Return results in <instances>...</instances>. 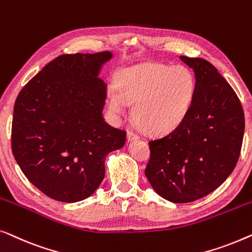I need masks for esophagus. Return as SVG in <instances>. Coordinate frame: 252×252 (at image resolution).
<instances>
[{
    "label": "esophagus",
    "instance_id": "1",
    "mask_svg": "<svg viewBox=\"0 0 252 252\" xmlns=\"http://www.w3.org/2000/svg\"><path fill=\"white\" fill-rule=\"evenodd\" d=\"M126 139L127 141H133V140H137L138 139V136L132 131H127L126 133Z\"/></svg>",
    "mask_w": 252,
    "mask_h": 252
}]
</instances>
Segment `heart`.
Returning <instances> with one entry per match:
<instances>
[{"label":"heart","mask_w":252,"mask_h":252,"mask_svg":"<svg viewBox=\"0 0 252 252\" xmlns=\"http://www.w3.org/2000/svg\"><path fill=\"white\" fill-rule=\"evenodd\" d=\"M116 87L106 92L111 114L121 116L132 106V119L144 132H171L189 114L195 94V77L183 65L140 63L116 74Z\"/></svg>","instance_id":"obj_1"}]
</instances>
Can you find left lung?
Listing matches in <instances>:
<instances>
[{"mask_svg":"<svg viewBox=\"0 0 252 252\" xmlns=\"http://www.w3.org/2000/svg\"><path fill=\"white\" fill-rule=\"evenodd\" d=\"M195 74V94L185 120L150 141L145 176L158 195L189 203L218 189L239 160L244 133L242 105L227 81L202 58L180 56Z\"/></svg>","mask_w":252,"mask_h":252,"instance_id":"1","label":"left lung"}]
</instances>
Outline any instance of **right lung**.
I'll list each match as a JSON object with an SVG mask.
<instances>
[{
  "label": "right lung",
  "mask_w": 252,
  "mask_h": 252,
  "mask_svg": "<svg viewBox=\"0 0 252 252\" xmlns=\"http://www.w3.org/2000/svg\"><path fill=\"white\" fill-rule=\"evenodd\" d=\"M111 51L57 57L19 92L12 153L27 179L49 197L77 202L105 177L106 155L125 146V131L104 121L107 84L99 77Z\"/></svg>",
  "instance_id": "add662e5"
}]
</instances>
